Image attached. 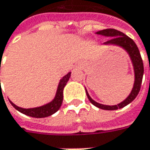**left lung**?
Returning a JSON list of instances; mask_svg holds the SVG:
<instances>
[{
	"instance_id": "8db88e82",
	"label": "left lung",
	"mask_w": 150,
	"mask_h": 150,
	"mask_svg": "<svg viewBox=\"0 0 150 150\" xmlns=\"http://www.w3.org/2000/svg\"><path fill=\"white\" fill-rule=\"evenodd\" d=\"M96 34L102 35L104 37L110 38L108 41H107L106 42H104V45H115L118 46L122 48H124L129 56L131 62L133 63L134 67V87L132 88V91L130 93V94L126 99H124L123 102H121L120 103H118L117 105H104V104H101L97 103L93 99H92V98L90 97L88 91L86 90V93L88 98L89 101L94 105V106L99 108L101 109H104V110H116L118 108H122L126 105L129 104L132 101L134 100L137 95L139 93V90L141 88L142 79H143V75H144V64H143V60H142L141 55L139 51V48L137 47L135 42L129 38L128 36H126L124 33L119 32L118 30L115 29H104L99 32H96Z\"/></svg>"
}]
</instances>
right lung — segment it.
Instances as JSON below:
<instances>
[{
	"mask_svg": "<svg viewBox=\"0 0 150 150\" xmlns=\"http://www.w3.org/2000/svg\"><path fill=\"white\" fill-rule=\"evenodd\" d=\"M70 76H71V72H68L67 75H65L61 79L59 84H58V87H57V89L54 99L45 105L38 107V108H22L16 106L11 101H10V103L16 110H18L19 112L23 114H26L27 116L32 117V118H46V117L51 116L60 108L61 105L62 103V99H63V88L66 86L67 81L69 80Z\"/></svg>",
	"mask_w": 150,
	"mask_h": 150,
	"instance_id": "add662e5",
	"label": "right lung"
}]
</instances>
